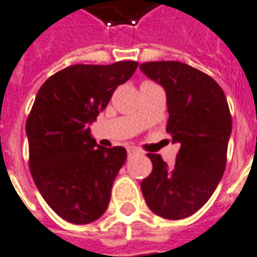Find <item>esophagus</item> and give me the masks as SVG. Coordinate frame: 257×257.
I'll use <instances>...</instances> for the list:
<instances>
[{
  "mask_svg": "<svg viewBox=\"0 0 257 257\" xmlns=\"http://www.w3.org/2000/svg\"><path fill=\"white\" fill-rule=\"evenodd\" d=\"M138 153V149H135V147H128V156H134Z\"/></svg>",
  "mask_w": 257,
  "mask_h": 257,
  "instance_id": "34e87169",
  "label": "esophagus"
}]
</instances>
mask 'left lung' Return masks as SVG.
<instances>
[{"label":"left lung","mask_w":257,"mask_h":257,"mask_svg":"<svg viewBox=\"0 0 257 257\" xmlns=\"http://www.w3.org/2000/svg\"><path fill=\"white\" fill-rule=\"evenodd\" d=\"M140 70L167 93V132L180 146L168 167L158 154L142 183L146 204L164 219L179 220L202 208L224 173L232 121L224 92L215 79L180 62H149Z\"/></svg>","instance_id":"1"}]
</instances>
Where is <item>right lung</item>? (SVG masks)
<instances>
[{
	"mask_svg": "<svg viewBox=\"0 0 257 257\" xmlns=\"http://www.w3.org/2000/svg\"><path fill=\"white\" fill-rule=\"evenodd\" d=\"M136 67V62L75 64L37 93L26 122L31 176L47 204L70 223H92L108 206L126 150L97 145L89 125Z\"/></svg>",
	"mask_w": 257,
	"mask_h": 257,
	"instance_id": "right-lung-1",
	"label": "right lung"
}]
</instances>
